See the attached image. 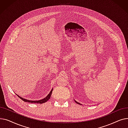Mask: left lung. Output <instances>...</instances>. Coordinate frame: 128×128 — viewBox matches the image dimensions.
Returning <instances> with one entry per match:
<instances>
[{"mask_svg": "<svg viewBox=\"0 0 128 128\" xmlns=\"http://www.w3.org/2000/svg\"><path fill=\"white\" fill-rule=\"evenodd\" d=\"M75 102H76V103H77V104H80V105H82V104H80L79 103H78V102H77V101H76V100H75Z\"/></svg>", "mask_w": 128, "mask_h": 128, "instance_id": "left-lung-1", "label": "left lung"}]
</instances>
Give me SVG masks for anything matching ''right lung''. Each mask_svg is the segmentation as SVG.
Masks as SVG:
<instances>
[{"label": "right lung", "mask_w": 128, "mask_h": 128, "mask_svg": "<svg viewBox=\"0 0 128 128\" xmlns=\"http://www.w3.org/2000/svg\"><path fill=\"white\" fill-rule=\"evenodd\" d=\"M52 90H53V89L51 90V91H50V93L45 98H44V99L42 100H26V99H25V98H23L19 96L18 95V98H21L22 100H23L24 102H28V103H39V104H42V103H44L48 101V100L50 99V97H51V95L52 94Z\"/></svg>", "instance_id": "obj_1"}]
</instances>
